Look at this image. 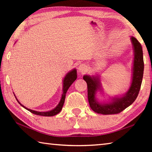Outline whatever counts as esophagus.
<instances>
[{
  "instance_id": "obj_1",
  "label": "esophagus",
  "mask_w": 152,
  "mask_h": 152,
  "mask_svg": "<svg viewBox=\"0 0 152 152\" xmlns=\"http://www.w3.org/2000/svg\"><path fill=\"white\" fill-rule=\"evenodd\" d=\"M88 68H87V66L85 64H81L80 65L78 66V70L80 72H83L87 70Z\"/></svg>"
}]
</instances>
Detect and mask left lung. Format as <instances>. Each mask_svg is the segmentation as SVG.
Returning <instances> with one entry per match:
<instances>
[{
  "label": "left lung",
  "instance_id": "1",
  "mask_svg": "<svg viewBox=\"0 0 152 152\" xmlns=\"http://www.w3.org/2000/svg\"><path fill=\"white\" fill-rule=\"evenodd\" d=\"M133 44L134 58L132 70V80L128 91L124 95L109 96L108 101L101 102L96 98V93L103 92L99 75H84L83 79L88 85V96L89 106L95 112L104 115L115 114L133 103L139 93L144 73L143 51L141 44L137 38L131 37Z\"/></svg>",
  "mask_w": 152,
  "mask_h": 152
}]
</instances>
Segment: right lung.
Listing matches in <instances>:
<instances>
[{"label":"right lung","instance_id":"1","mask_svg":"<svg viewBox=\"0 0 152 152\" xmlns=\"http://www.w3.org/2000/svg\"><path fill=\"white\" fill-rule=\"evenodd\" d=\"M76 78H77V70L76 69H74L72 70L69 71V72L66 74V76L64 77V78L63 80V93H62V95H61L59 102L58 103V104L56 106V107H55L53 110H51L47 111V112H38L36 110H31L29 108H27V107H25V106L21 104V103L19 102L18 99L16 98L15 94H14V96L19 104L22 106L24 108L27 110L31 112V113H33V114L38 115H42V116H53V115H56L57 114H59L61 110H62V108L64 102V100H65V96H66L67 90L69 89L70 86L72 84L73 82L76 80Z\"/></svg>","mask_w":152,"mask_h":152}]
</instances>
